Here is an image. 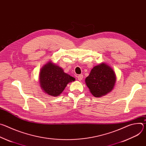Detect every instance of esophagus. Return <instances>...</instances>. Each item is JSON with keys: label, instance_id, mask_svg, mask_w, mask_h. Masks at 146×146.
I'll return each mask as SVG.
<instances>
[{"label": "esophagus", "instance_id": "esophagus-1", "mask_svg": "<svg viewBox=\"0 0 146 146\" xmlns=\"http://www.w3.org/2000/svg\"><path fill=\"white\" fill-rule=\"evenodd\" d=\"M82 78H83V75H82V74H79V75L77 76V79H78L79 81L82 80Z\"/></svg>", "mask_w": 146, "mask_h": 146}]
</instances>
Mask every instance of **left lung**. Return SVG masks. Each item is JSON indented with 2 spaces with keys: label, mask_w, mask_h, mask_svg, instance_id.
<instances>
[{
  "label": "left lung",
  "mask_w": 146,
  "mask_h": 146,
  "mask_svg": "<svg viewBox=\"0 0 146 146\" xmlns=\"http://www.w3.org/2000/svg\"><path fill=\"white\" fill-rule=\"evenodd\" d=\"M115 80V74L112 68L102 63L93 68L85 81L92 95L100 97L113 90Z\"/></svg>",
  "instance_id": "8db88e82"
}]
</instances>
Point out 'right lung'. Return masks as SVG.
<instances>
[{
	"label": "right lung",
	"mask_w": 146,
	"mask_h": 146,
	"mask_svg": "<svg viewBox=\"0 0 146 146\" xmlns=\"http://www.w3.org/2000/svg\"><path fill=\"white\" fill-rule=\"evenodd\" d=\"M75 81L73 77L65 73L63 69L51 61L41 69L40 85L46 94L52 96H59L69 82Z\"/></svg>",
	"instance_id": "add662e5"
}]
</instances>
